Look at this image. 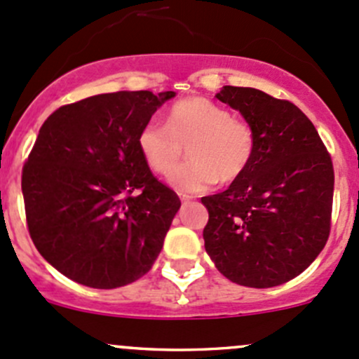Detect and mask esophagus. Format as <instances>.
<instances>
[{"mask_svg":"<svg viewBox=\"0 0 359 359\" xmlns=\"http://www.w3.org/2000/svg\"><path fill=\"white\" fill-rule=\"evenodd\" d=\"M180 198H181V202H190V200L194 198V196H190V195H180Z\"/></svg>","mask_w":359,"mask_h":359,"instance_id":"obj_1","label":"esophagus"}]
</instances>
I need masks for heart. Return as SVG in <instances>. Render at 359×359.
I'll list each match as a JSON object with an SVG mask.
<instances>
[{
  "mask_svg": "<svg viewBox=\"0 0 359 359\" xmlns=\"http://www.w3.org/2000/svg\"><path fill=\"white\" fill-rule=\"evenodd\" d=\"M187 144L192 163L175 173ZM138 149L157 175L175 173L171 184L176 190L196 194L217 181L241 178L255 156L257 133L227 107L195 95L172 104L165 125L154 119L145 123L138 133Z\"/></svg>",
  "mask_w": 359,
  "mask_h": 359,
  "instance_id": "1",
  "label": "heart"
}]
</instances>
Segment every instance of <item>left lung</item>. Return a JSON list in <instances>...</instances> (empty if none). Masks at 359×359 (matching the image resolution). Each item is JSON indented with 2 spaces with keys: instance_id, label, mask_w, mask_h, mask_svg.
Segmentation results:
<instances>
[{
  "instance_id": "obj_1",
  "label": "left lung",
  "mask_w": 359,
  "mask_h": 359,
  "mask_svg": "<svg viewBox=\"0 0 359 359\" xmlns=\"http://www.w3.org/2000/svg\"><path fill=\"white\" fill-rule=\"evenodd\" d=\"M215 97L257 133L252 164L226 191L203 196L205 250L217 271L248 287L299 276L329 240L334 165L313 123L298 106L250 87Z\"/></svg>"
}]
</instances>
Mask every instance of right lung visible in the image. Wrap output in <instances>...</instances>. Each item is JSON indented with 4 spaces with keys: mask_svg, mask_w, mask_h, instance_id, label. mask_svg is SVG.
Instances as JSON below:
<instances>
[{
    "mask_svg": "<svg viewBox=\"0 0 359 359\" xmlns=\"http://www.w3.org/2000/svg\"><path fill=\"white\" fill-rule=\"evenodd\" d=\"M175 92H111L67 104L41 126L22 169L27 227L68 279L113 289L147 273L178 212L138 149V133Z\"/></svg>",
    "mask_w": 359,
    "mask_h": 359,
    "instance_id": "1",
    "label": "right lung"
}]
</instances>
